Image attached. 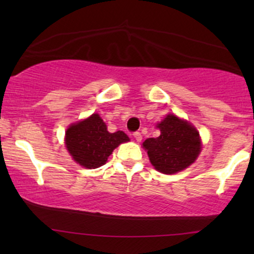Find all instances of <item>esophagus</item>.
I'll return each instance as SVG.
<instances>
[{
  "label": "esophagus",
  "mask_w": 254,
  "mask_h": 254,
  "mask_svg": "<svg viewBox=\"0 0 254 254\" xmlns=\"http://www.w3.org/2000/svg\"><path fill=\"white\" fill-rule=\"evenodd\" d=\"M133 137H135V139L137 142H141L142 139V135L139 132H133Z\"/></svg>",
  "instance_id": "obj_1"
}]
</instances>
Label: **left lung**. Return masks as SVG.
<instances>
[{
  "label": "left lung",
  "mask_w": 254,
  "mask_h": 254,
  "mask_svg": "<svg viewBox=\"0 0 254 254\" xmlns=\"http://www.w3.org/2000/svg\"><path fill=\"white\" fill-rule=\"evenodd\" d=\"M156 127L160 130V136L143 142V148L156 171L174 174L196 161L202 142L193 125L170 113Z\"/></svg>",
  "instance_id": "8db88e82"
}]
</instances>
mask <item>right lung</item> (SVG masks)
Here are the masks:
<instances>
[{"mask_svg": "<svg viewBox=\"0 0 254 254\" xmlns=\"http://www.w3.org/2000/svg\"><path fill=\"white\" fill-rule=\"evenodd\" d=\"M130 141L123 131L111 133L98 113L71 124L65 131V147L72 160L82 167L98 168L121 143Z\"/></svg>", "mask_w": 254, "mask_h": 254, "instance_id": "1", "label": "right lung"}]
</instances>
